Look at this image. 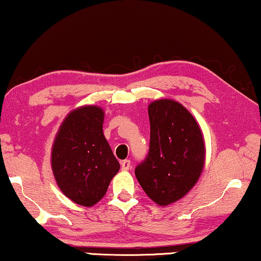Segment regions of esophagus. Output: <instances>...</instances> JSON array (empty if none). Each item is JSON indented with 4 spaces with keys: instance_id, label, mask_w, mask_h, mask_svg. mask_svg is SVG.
<instances>
[{
    "instance_id": "34e87169",
    "label": "esophagus",
    "mask_w": 261,
    "mask_h": 261,
    "mask_svg": "<svg viewBox=\"0 0 261 261\" xmlns=\"http://www.w3.org/2000/svg\"><path fill=\"white\" fill-rule=\"evenodd\" d=\"M121 169H122L123 171L129 170L130 169V160H128V159L122 160V162H121Z\"/></svg>"
}]
</instances>
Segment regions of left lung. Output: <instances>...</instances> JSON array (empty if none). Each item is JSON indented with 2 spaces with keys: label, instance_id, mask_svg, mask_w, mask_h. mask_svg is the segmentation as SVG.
I'll list each match as a JSON object with an SVG mask.
<instances>
[{
  "label": "left lung",
  "instance_id": "obj_1",
  "mask_svg": "<svg viewBox=\"0 0 261 261\" xmlns=\"http://www.w3.org/2000/svg\"><path fill=\"white\" fill-rule=\"evenodd\" d=\"M149 149L135 176L152 201L167 205L194 187L204 166V141L194 116L172 99L148 107Z\"/></svg>",
  "mask_w": 261,
  "mask_h": 261
}]
</instances>
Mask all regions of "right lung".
Segmentation results:
<instances>
[{
	"label": "right lung",
	"mask_w": 261,
	"mask_h": 261,
	"mask_svg": "<svg viewBox=\"0 0 261 261\" xmlns=\"http://www.w3.org/2000/svg\"><path fill=\"white\" fill-rule=\"evenodd\" d=\"M103 110L87 106L71 112L52 148V170L60 190L77 204L91 206L106 195L120 164L103 135Z\"/></svg>",
	"instance_id": "right-lung-1"
}]
</instances>
